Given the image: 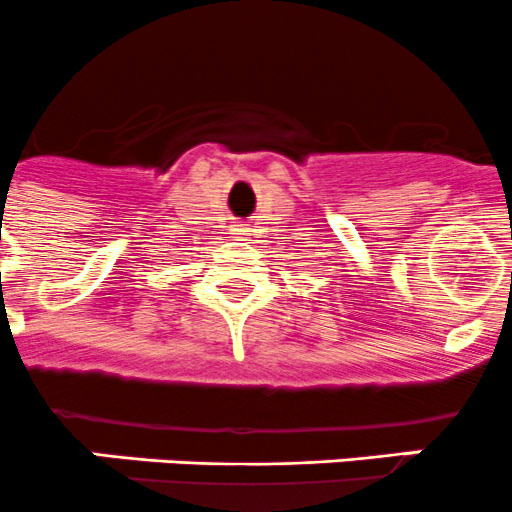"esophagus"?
I'll list each match as a JSON object with an SVG mask.
<instances>
[{"label": "esophagus", "instance_id": "esophagus-1", "mask_svg": "<svg viewBox=\"0 0 512 512\" xmlns=\"http://www.w3.org/2000/svg\"><path fill=\"white\" fill-rule=\"evenodd\" d=\"M234 234L239 236V239H249L251 226H249V224H236V226H234Z\"/></svg>", "mask_w": 512, "mask_h": 512}]
</instances>
